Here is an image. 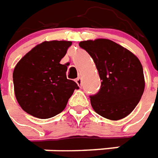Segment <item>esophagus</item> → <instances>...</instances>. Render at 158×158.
Returning a JSON list of instances; mask_svg holds the SVG:
<instances>
[{"instance_id":"esophagus-1","label":"esophagus","mask_w":158,"mask_h":158,"mask_svg":"<svg viewBox=\"0 0 158 158\" xmlns=\"http://www.w3.org/2000/svg\"><path fill=\"white\" fill-rule=\"evenodd\" d=\"M76 83L78 84L79 86H81V84H82V79H81L80 77H79L78 79H76Z\"/></svg>"}]
</instances>
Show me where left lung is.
<instances>
[{
	"label": "left lung",
	"instance_id": "1",
	"mask_svg": "<svg viewBox=\"0 0 158 158\" xmlns=\"http://www.w3.org/2000/svg\"><path fill=\"white\" fill-rule=\"evenodd\" d=\"M95 63L101 80L99 92L90 95L94 111L117 121L128 115L144 91L142 64L132 52L108 39L79 43Z\"/></svg>",
	"mask_w": 158,
	"mask_h": 158
}]
</instances>
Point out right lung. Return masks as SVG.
<instances>
[{
	"label": "right lung",
	"instance_id": "add662e5",
	"mask_svg": "<svg viewBox=\"0 0 158 158\" xmlns=\"http://www.w3.org/2000/svg\"><path fill=\"white\" fill-rule=\"evenodd\" d=\"M71 45L69 41L44 42L15 65V98L30 115L39 119L57 115L64 109L74 90L79 89L76 82L66 78L67 66L60 64Z\"/></svg>",
	"mask_w": 158,
	"mask_h": 158
}]
</instances>
